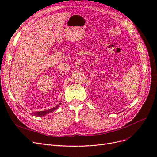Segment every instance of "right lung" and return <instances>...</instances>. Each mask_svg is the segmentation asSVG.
I'll return each instance as SVG.
<instances>
[{
  "instance_id": "add662e5",
  "label": "right lung",
  "mask_w": 157,
  "mask_h": 157,
  "mask_svg": "<svg viewBox=\"0 0 157 157\" xmlns=\"http://www.w3.org/2000/svg\"><path fill=\"white\" fill-rule=\"evenodd\" d=\"M61 102L58 105L56 106H55V108H52L50 109H48V110H46V111H36V112H34L32 113L31 114L33 115V116H36V117H43V116H44V115L51 113V112H53L54 111H55L58 108H59V106L60 105Z\"/></svg>"
}]
</instances>
